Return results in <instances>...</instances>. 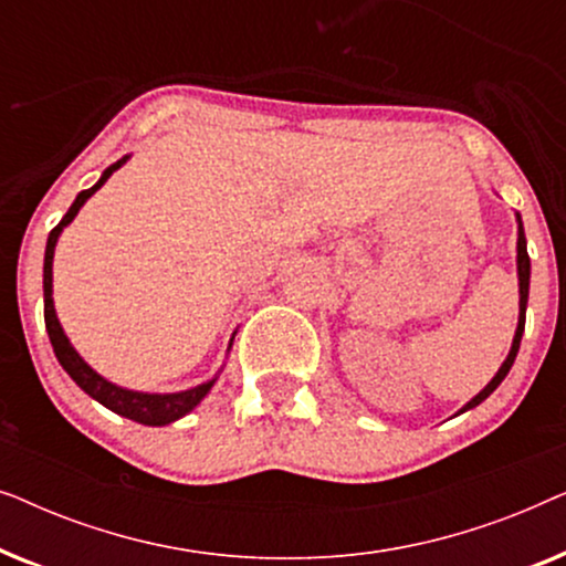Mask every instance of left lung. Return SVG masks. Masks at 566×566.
<instances>
[{"label":"left lung","mask_w":566,"mask_h":566,"mask_svg":"<svg viewBox=\"0 0 566 566\" xmlns=\"http://www.w3.org/2000/svg\"><path fill=\"white\" fill-rule=\"evenodd\" d=\"M515 221H517V293H521V301H517V306H521V312H517V327H515L513 345H510L507 358L502 360V366H500L497 374L492 376V381L486 384L484 389L476 394V397H471L455 415H463V412H469V409L482 405V401L490 397V394L497 389L502 381H505V376L510 374V368H513V363H515V355H517V350H521V337H523V329H525V306H528V289H531V258H528V250H525V231H523L521 213H515Z\"/></svg>","instance_id":"1"}]
</instances>
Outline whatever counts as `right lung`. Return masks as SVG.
Wrapping results in <instances>:
<instances>
[{
  "label": "right lung",
  "instance_id": "add662e5",
  "mask_svg": "<svg viewBox=\"0 0 566 566\" xmlns=\"http://www.w3.org/2000/svg\"><path fill=\"white\" fill-rule=\"evenodd\" d=\"M128 159H130V154H126V157L107 167L90 190H82L72 203V208L66 211L64 219L59 221V227L49 234V242H45V260H43V316H45V332H49L53 353H56L61 368L72 376V381L80 386L84 394H90L92 399L111 409V412L128 417V420H134L138 424L165 428V424L180 420V417L192 412V409H196L200 401L206 399V394L213 389L216 378L219 376H213L211 381L192 386V389L172 391V394L134 391V389H126V386L107 381L105 376H99L97 370L74 350V345L69 343L64 327H61V322L56 316V306H53V252H56V242H59L61 231H64V227H69V223L74 221V216L80 213V208L87 203V200L95 196L99 188H103V185L107 182V177H111L115 169H120L123 165H126ZM231 343H234V337H231ZM231 343H229V350H231Z\"/></svg>",
  "mask_w": 566,
  "mask_h": 566
}]
</instances>
